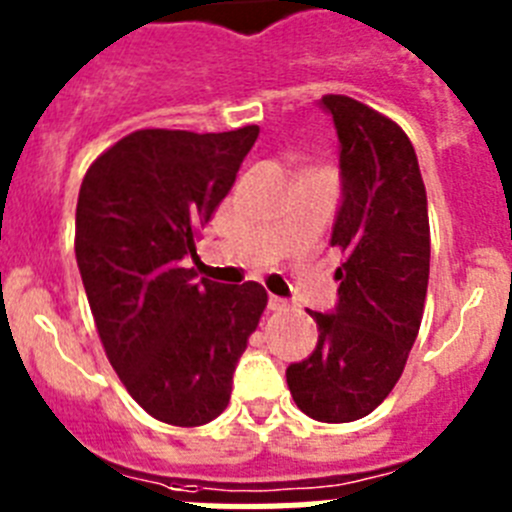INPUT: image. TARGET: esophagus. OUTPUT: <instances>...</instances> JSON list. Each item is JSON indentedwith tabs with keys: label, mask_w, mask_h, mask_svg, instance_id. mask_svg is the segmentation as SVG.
<instances>
[{
	"label": "esophagus",
	"mask_w": 512,
	"mask_h": 512,
	"mask_svg": "<svg viewBox=\"0 0 512 512\" xmlns=\"http://www.w3.org/2000/svg\"><path fill=\"white\" fill-rule=\"evenodd\" d=\"M287 307H289V302H287V300H282V297H274V295L269 297V310L282 312V310H287Z\"/></svg>",
	"instance_id": "esophagus-1"
}]
</instances>
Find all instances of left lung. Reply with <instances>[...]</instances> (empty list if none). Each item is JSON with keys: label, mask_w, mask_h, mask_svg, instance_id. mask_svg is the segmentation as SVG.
I'll use <instances>...</instances> for the list:
<instances>
[{"label": "left lung", "mask_w": 512, "mask_h": 512, "mask_svg": "<svg viewBox=\"0 0 512 512\" xmlns=\"http://www.w3.org/2000/svg\"><path fill=\"white\" fill-rule=\"evenodd\" d=\"M341 166L330 246L343 253L333 312H312L318 346L289 364L297 408L323 423L372 413L400 379L423 320L431 228L418 156L405 130L343 94H325Z\"/></svg>", "instance_id": "left-lung-1"}]
</instances>
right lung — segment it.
I'll return each mask as SVG.
<instances>
[{"label":"right lung","instance_id":"right-lung-1","mask_svg":"<svg viewBox=\"0 0 512 512\" xmlns=\"http://www.w3.org/2000/svg\"><path fill=\"white\" fill-rule=\"evenodd\" d=\"M256 138V125L135 130L81 182L74 248L97 333L125 390L161 423L192 428L228 408L266 307L261 284L225 287L187 269Z\"/></svg>","mask_w":512,"mask_h":512}]
</instances>
